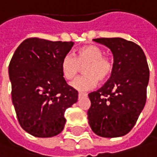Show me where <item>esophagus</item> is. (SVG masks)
Listing matches in <instances>:
<instances>
[{
  "instance_id": "1",
  "label": "esophagus",
  "mask_w": 157,
  "mask_h": 157,
  "mask_svg": "<svg viewBox=\"0 0 157 157\" xmlns=\"http://www.w3.org/2000/svg\"><path fill=\"white\" fill-rule=\"evenodd\" d=\"M87 95V93H83V92H79L78 93V97L81 98L82 97V96H86Z\"/></svg>"
}]
</instances>
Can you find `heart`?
I'll return each instance as SVG.
<instances>
[{"label":"heart","mask_w":157,"mask_h":157,"mask_svg":"<svg viewBox=\"0 0 157 157\" xmlns=\"http://www.w3.org/2000/svg\"><path fill=\"white\" fill-rule=\"evenodd\" d=\"M84 67V76L75 79L71 82V87L79 91H86L97 85L98 81L103 82L109 78L114 70L112 59L104 55V51L96 45H87L80 48L76 56L67 54L61 62L63 77L71 81L76 77Z\"/></svg>","instance_id":"b5f03b06"}]
</instances>
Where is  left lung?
Masks as SVG:
<instances>
[{
    "instance_id": "1",
    "label": "left lung",
    "mask_w": 157,
    "mask_h": 157,
    "mask_svg": "<svg viewBox=\"0 0 157 157\" xmlns=\"http://www.w3.org/2000/svg\"><path fill=\"white\" fill-rule=\"evenodd\" d=\"M114 55V70L106 83L89 93L88 120L93 132L116 138L133 128L147 99L149 68L142 49L123 38H97Z\"/></svg>"
}]
</instances>
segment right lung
I'll list each match as a JSON object with an SVG mask.
<instances>
[{"instance_id":"add662e5","label":"right lung","mask_w":157,"mask_h":157,"mask_svg":"<svg viewBox=\"0 0 157 157\" xmlns=\"http://www.w3.org/2000/svg\"><path fill=\"white\" fill-rule=\"evenodd\" d=\"M73 42H51L37 37L25 40L9 65L11 98L18 123L34 137L51 138L66 124L65 111L78 92L61 73V62Z\"/></svg>"}]
</instances>
